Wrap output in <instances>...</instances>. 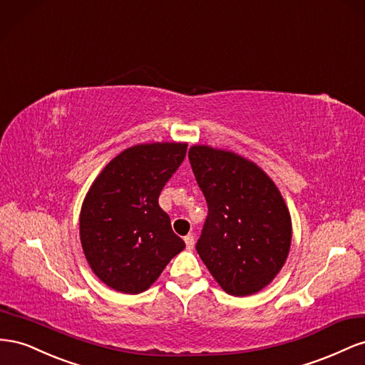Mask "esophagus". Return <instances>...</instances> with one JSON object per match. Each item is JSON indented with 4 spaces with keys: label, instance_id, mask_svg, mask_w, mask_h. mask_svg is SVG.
Returning <instances> with one entry per match:
<instances>
[{
    "label": "esophagus",
    "instance_id": "34e87169",
    "mask_svg": "<svg viewBox=\"0 0 365 365\" xmlns=\"http://www.w3.org/2000/svg\"><path fill=\"white\" fill-rule=\"evenodd\" d=\"M185 245H186V249H192L194 247V235L192 234H188L185 238Z\"/></svg>",
    "mask_w": 365,
    "mask_h": 365
}]
</instances>
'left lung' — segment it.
I'll list each match as a JSON object with an SVG mask.
<instances>
[{
  "label": "left lung",
  "instance_id": "left-lung-1",
  "mask_svg": "<svg viewBox=\"0 0 365 365\" xmlns=\"http://www.w3.org/2000/svg\"><path fill=\"white\" fill-rule=\"evenodd\" d=\"M207 215L195 249L229 295H252L283 267L292 238L274 182L235 153L195 145L188 153Z\"/></svg>",
  "mask_w": 365,
  "mask_h": 365
}]
</instances>
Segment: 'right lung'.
<instances>
[{
  "instance_id": "obj_1",
  "label": "right lung",
  "mask_w": 365,
  "mask_h": 365,
  "mask_svg": "<svg viewBox=\"0 0 365 365\" xmlns=\"http://www.w3.org/2000/svg\"><path fill=\"white\" fill-rule=\"evenodd\" d=\"M186 155V143L136 145L99 174L82 203L81 243L90 267L122 294H140L185 242L159 195Z\"/></svg>"
}]
</instances>
